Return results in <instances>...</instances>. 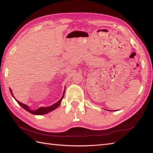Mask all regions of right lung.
Wrapping results in <instances>:
<instances>
[{"instance_id":"1","label":"right lung","mask_w":153,"mask_h":153,"mask_svg":"<svg viewBox=\"0 0 153 153\" xmlns=\"http://www.w3.org/2000/svg\"><path fill=\"white\" fill-rule=\"evenodd\" d=\"M10 91H11V90H10ZM64 93L63 94L62 97V98L59 100H58L57 102L54 104V105H53L52 106H50L48 107H40V108H39L38 109L35 110H30L27 105H24V104L19 102L18 100H17L16 99H15L16 101L18 102L19 105L22 107V108H24L25 110H26L27 111H28L29 112H30L31 114H35V115H42V114H47L48 112H50L51 111H52V110H53L55 108H56L57 107L60 105V104L61 103L62 99L64 97Z\"/></svg>"}]
</instances>
